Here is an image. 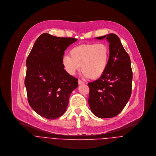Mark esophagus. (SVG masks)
<instances>
[{
    "label": "esophagus",
    "mask_w": 156,
    "mask_h": 156,
    "mask_svg": "<svg viewBox=\"0 0 156 156\" xmlns=\"http://www.w3.org/2000/svg\"><path fill=\"white\" fill-rule=\"evenodd\" d=\"M78 83H79V85H83V84H84L85 83H84L83 81H82V80H78Z\"/></svg>",
    "instance_id": "obj_1"
}]
</instances>
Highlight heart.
Here are the masks:
<instances>
[{"label": "heart", "instance_id": "b5f03b06", "mask_svg": "<svg viewBox=\"0 0 156 156\" xmlns=\"http://www.w3.org/2000/svg\"><path fill=\"white\" fill-rule=\"evenodd\" d=\"M70 55H65L62 64L66 71L73 76L80 69L85 77L98 79L105 72L110 57V50L104 43L81 44L70 51Z\"/></svg>", "mask_w": 156, "mask_h": 156}]
</instances>
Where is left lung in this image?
<instances>
[{
	"label": "left lung",
	"mask_w": 156,
	"mask_h": 156,
	"mask_svg": "<svg viewBox=\"0 0 156 156\" xmlns=\"http://www.w3.org/2000/svg\"><path fill=\"white\" fill-rule=\"evenodd\" d=\"M95 38H106L109 43L110 57L104 74L99 79L88 83V104L97 117L112 118L122 111L131 95L130 60L116 35L110 34Z\"/></svg>",
	"instance_id": "left-lung-1"
}]
</instances>
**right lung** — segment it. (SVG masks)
Segmentation results:
<instances>
[{
    "instance_id": "obj_1",
    "label": "right lung",
    "mask_w": 156,
    "mask_h": 156,
    "mask_svg": "<svg viewBox=\"0 0 156 156\" xmlns=\"http://www.w3.org/2000/svg\"><path fill=\"white\" fill-rule=\"evenodd\" d=\"M77 39L61 38L48 33L35 41L26 61L25 86L28 101L33 110L49 119L61 116L66 110L77 79L64 69L65 51Z\"/></svg>"
}]
</instances>
